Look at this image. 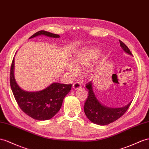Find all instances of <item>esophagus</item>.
<instances>
[{"mask_svg":"<svg viewBox=\"0 0 149 149\" xmlns=\"http://www.w3.org/2000/svg\"><path fill=\"white\" fill-rule=\"evenodd\" d=\"M82 86H81V84L79 82H74V84H73V89L74 90H77L79 88H81Z\"/></svg>","mask_w":149,"mask_h":149,"instance_id":"1","label":"esophagus"}]
</instances>
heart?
Here are the masks:
<instances>
[{"instance_id": "1", "label": "heart", "mask_w": 149, "mask_h": 149, "mask_svg": "<svg viewBox=\"0 0 149 149\" xmlns=\"http://www.w3.org/2000/svg\"><path fill=\"white\" fill-rule=\"evenodd\" d=\"M101 49L96 47H88L76 53L74 62H69L67 66V71L72 77H76L79 73V68L89 65L96 60L101 54ZM91 74L94 73L93 67L89 68Z\"/></svg>"}]
</instances>
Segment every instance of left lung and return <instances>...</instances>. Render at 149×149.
<instances>
[{
	"label": "left lung",
	"mask_w": 149,
	"mask_h": 149,
	"mask_svg": "<svg viewBox=\"0 0 149 149\" xmlns=\"http://www.w3.org/2000/svg\"><path fill=\"white\" fill-rule=\"evenodd\" d=\"M120 41V47L127 54L132 55L129 48L121 41ZM86 87L88 90L89 96L87 98L84 106V110L87 118L93 123L99 125H106L114 121L117 120L127 111L129 106H130L132 101L121 108H110L108 107L97 100L95 95L93 82L91 81L86 84Z\"/></svg>",
	"instance_id": "1"
}]
</instances>
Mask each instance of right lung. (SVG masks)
<instances>
[{
	"instance_id": "right-lung-1",
	"label": "right lung",
	"mask_w": 149,
	"mask_h": 149,
	"mask_svg": "<svg viewBox=\"0 0 149 149\" xmlns=\"http://www.w3.org/2000/svg\"><path fill=\"white\" fill-rule=\"evenodd\" d=\"M41 35L60 38L58 35L41 30L34 34L29 39ZM10 84L15 100L22 111L33 119L40 121L51 119L59 111L64 97L72 88V84H63L53 82L40 91L30 92L23 90L15 79L14 58L10 68Z\"/></svg>"
}]
</instances>
